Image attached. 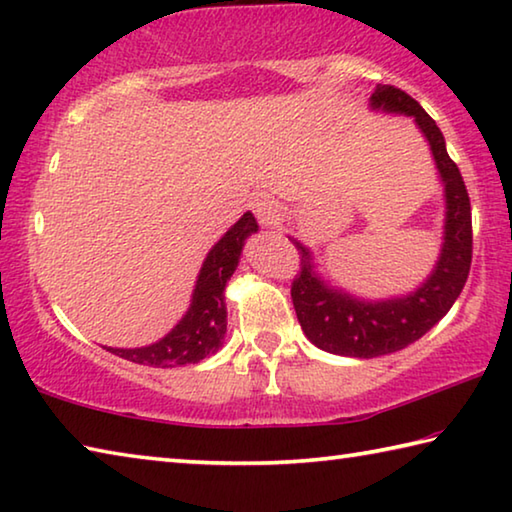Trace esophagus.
I'll return each instance as SVG.
<instances>
[{
  "label": "esophagus",
  "instance_id": "34e87169",
  "mask_svg": "<svg viewBox=\"0 0 512 512\" xmlns=\"http://www.w3.org/2000/svg\"><path fill=\"white\" fill-rule=\"evenodd\" d=\"M253 212L257 216V221L266 225V228H273V225H280L284 219L282 205L275 201L273 196H259L253 203Z\"/></svg>",
  "mask_w": 512,
  "mask_h": 512
}]
</instances>
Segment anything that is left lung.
Returning a JSON list of instances; mask_svg holds the SVG:
<instances>
[{"mask_svg":"<svg viewBox=\"0 0 512 512\" xmlns=\"http://www.w3.org/2000/svg\"><path fill=\"white\" fill-rule=\"evenodd\" d=\"M370 110L413 117L429 144L443 183L445 221L440 255L427 280L404 296L368 300L320 277L314 255L298 239L289 237L302 255V271L291 287L293 307L302 332L316 348L341 357L372 359L404 350L443 318L465 287L472 264V212L463 176L449 158L445 137L427 112L409 94L393 85H377L370 94Z\"/></svg>","mask_w":512,"mask_h":512,"instance_id":"obj_1","label":"left lung"}]
</instances>
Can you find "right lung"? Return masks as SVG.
Wrapping results in <instances>:
<instances>
[{"label":"right lung","instance_id":"right-lung-1","mask_svg":"<svg viewBox=\"0 0 512 512\" xmlns=\"http://www.w3.org/2000/svg\"><path fill=\"white\" fill-rule=\"evenodd\" d=\"M259 230L253 212H246L210 248L198 271L192 300L185 316L160 341L142 348H106L121 359L153 368H173L198 363L221 350L228 332V309H225V284L237 271L246 239Z\"/></svg>","mask_w":512,"mask_h":512}]
</instances>
